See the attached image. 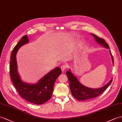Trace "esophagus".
<instances>
[{
  "instance_id": "34e87169",
  "label": "esophagus",
  "mask_w": 122,
  "mask_h": 122,
  "mask_svg": "<svg viewBox=\"0 0 122 122\" xmlns=\"http://www.w3.org/2000/svg\"><path fill=\"white\" fill-rule=\"evenodd\" d=\"M61 71H65L66 70V69H67V65H66V64H64V65H62V66H61Z\"/></svg>"
}]
</instances>
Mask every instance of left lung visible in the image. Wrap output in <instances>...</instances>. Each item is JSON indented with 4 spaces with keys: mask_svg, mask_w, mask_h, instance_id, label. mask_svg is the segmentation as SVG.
Instances as JSON below:
<instances>
[{
    "mask_svg": "<svg viewBox=\"0 0 122 122\" xmlns=\"http://www.w3.org/2000/svg\"><path fill=\"white\" fill-rule=\"evenodd\" d=\"M91 35L94 37L98 44L107 49H109L108 44L103 39L99 38L94 34H91ZM109 52L111 56L113 64H114L113 58L111 51H109ZM66 75L69 80L70 89L71 93L72 96L78 100H85L98 96L108 88L112 81V79H111L107 84L102 87L99 88H91L82 84L77 79L76 76L71 72L70 69L67 71Z\"/></svg>",
    "mask_w": 122,
    "mask_h": 122,
    "instance_id": "1",
    "label": "left lung"
}]
</instances>
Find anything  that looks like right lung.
I'll return each instance as SVG.
<instances>
[{
    "label": "right lung",
    "mask_w": 122,
    "mask_h": 122,
    "mask_svg": "<svg viewBox=\"0 0 122 122\" xmlns=\"http://www.w3.org/2000/svg\"><path fill=\"white\" fill-rule=\"evenodd\" d=\"M28 42V36L25 35L12 50L10 58V76L13 85L20 96L31 103L42 105L51 98L55 82L61 73V70L59 67H56L35 84H29L23 81L17 71L16 55L20 47Z\"/></svg>",
    "instance_id": "right-lung-1"
}]
</instances>
